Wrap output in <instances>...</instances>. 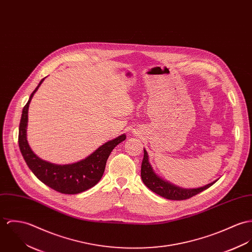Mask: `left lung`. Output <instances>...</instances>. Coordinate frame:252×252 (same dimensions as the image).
Instances as JSON below:
<instances>
[{"label": "left lung", "instance_id": "1", "mask_svg": "<svg viewBox=\"0 0 252 252\" xmlns=\"http://www.w3.org/2000/svg\"><path fill=\"white\" fill-rule=\"evenodd\" d=\"M141 178L143 183L146 185V187L149 188L152 191L170 200H186V199L191 198L192 196L196 195L201 191L209 189L217 182L216 181L203 188L194 189H185L176 187L166 181L160 179L154 172L153 168L149 162V157L146 150H144V158L141 165Z\"/></svg>", "mask_w": 252, "mask_h": 252}]
</instances>
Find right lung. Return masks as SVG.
I'll use <instances>...</instances> for the list:
<instances>
[{
	"instance_id": "obj_1",
	"label": "right lung",
	"mask_w": 252,
	"mask_h": 252,
	"mask_svg": "<svg viewBox=\"0 0 252 252\" xmlns=\"http://www.w3.org/2000/svg\"><path fill=\"white\" fill-rule=\"evenodd\" d=\"M43 80L44 78L41 79L35 90L32 93L28 102L22 111L18 134L20 152L29 168L44 185L58 192L64 194H76L83 192L95 186L100 181L104 173L106 161L113 149L126 139V136L123 134L116 139L108 141L87 158L72 164L57 165L42 160L36 157L29 146L26 137V128L28 122L29 104L33 94L37 91Z\"/></svg>"
}]
</instances>
